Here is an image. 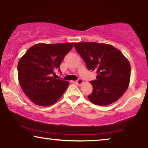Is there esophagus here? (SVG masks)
Returning <instances> with one entry per match:
<instances>
[{"label":"esophagus","instance_id":"34e87169","mask_svg":"<svg viewBox=\"0 0 148 148\" xmlns=\"http://www.w3.org/2000/svg\"><path fill=\"white\" fill-rule=\"evenodd\" d=\"M75 83L77 85H78V86H81V85L84 83V81H83L82 79H79L77 81H76Z\"/></svg>","mask_w":148,"mask_h":148}]
</instances>
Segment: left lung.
Returning a JSON list of instances; mask_svg holds the SVG:
<instances>
[{
	"mask_svg": "<svg viewBox=\"0 0 148 148\" xmlns=\"http://www.w3.org/2000/svg\"><path fill=\"white\" fill-rule=\"evenodd\" d=\"M74 46L88 69L97 73V79L90 82L93 86V92L88 97L90 102L106 106L118 100L130 82L129 60L110 44L76 42Z\"/></svg>",
	"mask_w": 148,
	"mask_h": 148,
	"instance_id": "left-lung-1",
	"label": "left lung"
}]
</instances>
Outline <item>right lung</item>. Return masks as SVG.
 <instances>
[{
  "label": "right lung",
  "mask_w": 148,
  "mask_h": 148,
  "mask_svg": "<svg viewBox=\"0 0 148 148\" xmlns=\"http://www.w3.org/2000/svg\"><path fill=\"white\" fill-rule=\"evenodd\" d=\"M72 43L36 44L30 47L18 62V79L25 94L32 102L48 106L57 102L69 82L55 79V71Z\"/></svg>",
  "instance_id": "1"
}]
</instances>
